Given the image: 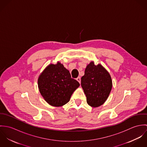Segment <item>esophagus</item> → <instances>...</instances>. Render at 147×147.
Segmentation results:
<instances>
[{
	"label": "esophagus",
	"instance_id": "obj_1",
	"mask_svg": "<svg viewBox=\"0 0 147 147\" xmlns=\"http://www.w3.org/2000/svg\"><path fill=\"white\" fill-rule=\"evenodd\" d=\"M76 80H77L79 83H81V79H80V77H78V78H76Z\"/></svg>",
	"mask_w": 147,
	"mask_h": 147
}]
</instances>
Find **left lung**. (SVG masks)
<instances>
[{"instance_id": "obj_1", "label": "left lung", "mask_w": 147, "mask_h": 147, "mask_svg": "<svg viewBox=\"0 0 147 147\" xmlns=\"http://www.w3.org/2000/svg\"><path fill=\"white\" fill-rule=\"evenodd\" d=\"M81 80L87 104L93 107L103 105L110 94L113 85L109 72L101 64L95 65L92 61L87 65Z\"/></svg>"}]
</instances>
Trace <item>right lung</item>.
<instances>
[{"label":"right lung","instance_id":"obj_1","mask_svg":"<svg viewBox=\"0 0 147 147\" xmlns=\"http://www.w3.org/2000/svg\"><path fill=\"white\" fill-rule=\"evenodd\" d=\"M80 86L71 78V74L62 64H50L40 75L38 86L44 100L55 107L66 104L74 92Z\"/></svg>","mask_w":147,"mask_h":147}]
</instances>
